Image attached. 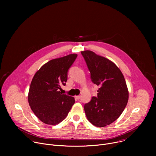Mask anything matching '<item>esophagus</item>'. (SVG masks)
Segmentation results:
<instances>
[{
  "label": "esophagus",
  "instance_id": "esophagus-1",
  "mask_svg": "<svg viewBox=\"0 0 156 156\" xmlns=\"http://www.w3.org/2000/svg\"><path fill=\"white\" fill-rule=\"evenodd\" d=\"M80 98H81V97H80V96H75V98H76L77 100L80 99Z\"/></svg>",
  "mask_w": 156,
  "mask_h": 156
}]
</instances>
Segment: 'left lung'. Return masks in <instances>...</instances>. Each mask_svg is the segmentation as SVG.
<instances>
[{"instance_id": "obj_1", "label": "left lung", "mask_w": 156, "mask_h": 156, "mask_svg": "<svg viewBox=\"0 0 156 156\" xmlns=\"http://www.w3.org/2000/svg\"><path fill=\"white\" fill-rule=\"evenodd\" d=\"M94 84L99 86L98 96L84 106L87 120L97 127L115 121L122 114L128 100L125 78L118 66L110 60L91 51L81 52Z\"/></svg>"}]
</instances>
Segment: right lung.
<instances>
[{
	"mask_svg": "<svg viewBox=\"0 0 156 156\" xmlns=\"http://www.w3.org/2000/svg\"><path fill=\"white\" fill-rule=\"evenodd\" d=\"M77 54L52 59L35 73L28 93V102L36 116L43 123L54 125L67 116L75 103L73 97L58 91L66 84L69 69Z\"/></svg>",
	"mask_w": 156,
	"mask_h": 156,
	"instance_id": "right-lung-1",
	"label": "right lung"
}]
</instances>
